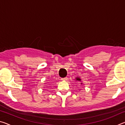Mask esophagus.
<instances>
[{"mask_svg": "<svg viewBox=\"0 0 125 125\" xmlns=\"http://www.w3.org/2000/svg\"><path fill=\"white\" fill-rule=\"evenodd\" d=\"M67 79V77H64V78H61V80H66Z\"/></svg>", "mask_w": 125, "mask_h": 125, "instance_id": "obj_1", "label": "esophagus"}]
</instances>
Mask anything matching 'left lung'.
<instances>
[{
	"label": "left lung",
	"instance_id": "1",
	"mask_svg": "<svg viewBox=\"0 0 125 125\" xmlns=\"http://www.w3.org/2000/svg\"><path fill=\"white\" fill-rule=\"evenodd\" d=\"M77 80H78V81H80V80H81V79H80V78H77Z\"/></svg>",
	"mask_w": 125,
	"mask_h": 125
}]
</instances>
